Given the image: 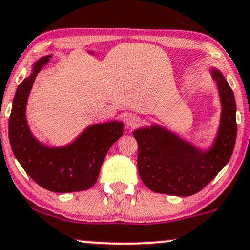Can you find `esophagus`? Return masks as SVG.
<instances>
[{
  "label": "esophagus",
  "mask_w": 250,
  "mask_h": 250,
  "mask_svg": "<svg viewBox=\"0 0 250 250\" xmlns=\"http://www.w3.org/2000/svg\"><path fill=\"white\" fill-rule=\"evenodd\" d=\"M125 122H127V125H129V127L135 128L142 123V119L138 115H136V114H130V115H128L127 119H125Z\"/></svg>",
  "instance_id": "1"
}]
</instances>
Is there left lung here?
I'll use <instances>...</instances> for the list:
<instances>
[{"mask_svg":"<svg viewBox=\"0 0 250 250\" xmlns=\"http://www.w3.org/2000/svg\"><path fill=\"white\" fill-rule=\"evenodd\" d=\"M213 77L222 104L220 129L214 146L201 152L158 127L138 129L137 169L146 188L156 193L188 197L203 190L233 154L236 140V104L234 93L219 71Z\"/></svg>","mask_w":250,"mask_h":250,"instance_id":"left-lung-1","label":"left lung"}]
</instances>
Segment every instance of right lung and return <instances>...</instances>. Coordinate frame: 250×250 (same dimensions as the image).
<instances>
[{"instance_id":"1","label":"right lung","mask_w":250,"mask_h":250,"mask_svg":"<svg viewBox=\"0 0 250 250\" xmlns=\"http://www.w3.org/2000/svg\"><path fill=\"white\" fill-rule=\"evenodd\" d=\"M50 57L36 62L31 76L17 87L9 117V141L25 172L45 190L56 193L85 191L98 180L108 150L122 136L123 125L114 121L92 125L64 148H47L39 143L26 125L25 106L35 78Z\"/></svg>"}]
</instances>
